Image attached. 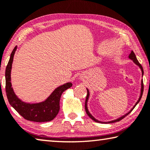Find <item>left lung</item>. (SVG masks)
Masks as SVG:
<instances>
[{
    "label": "left lung",
    "instance_id": "left-lung-1",
    "mask_svg": "<svg viewBox=\"0 0 150 150\" xmlns=\"http://www.w3.org/2000/svg\"><path fill=\"white\" fill-rule=\"evenodd\" d=\"M129 59H131V60H132L133 61V62H134L135 65H137L140 68V69H141V71H142V77H143V75H144V69H143V68H142V66L141 65V64H140L139 63V61H137V58H136V56H135V53H134V51H132V52H131L130 53V54H129ZM87 97H86V99H85V111H86V113H87V114L88 115V116H89V117L91 118V119H92L93 120V121H95V122H97V123H115V122H120V120H122V119H123L124 118L125 116H127L128 114H129L131 111H132L133 109H134V108H135V107L137 105V104L139 103V101H140V99H141V98H142V94H143V91H144V84H143V79H142V81H141V91H140V96H139V99H138V100H137V101L136 102V103H135V104L134 105V106L133 107V108L131 109V110L129 111V112H127V113H125L124 115H123V116H122V117H119V118H117V119H116V120H112V121H110V122H101V121H99V120H96V118H95L93 116L91 113H90V112L89 111V110H88V108H87V101H88V100H89V96H90V94H89V89H87Z\"/></svg>",
    "mask_w": 150,
    "mask_h": 150
}]
</instances>
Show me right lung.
<instances>
[{
	"mask_svg": "<svg viewBox=\"0 0 150 150\" xmlns=\"http://www.w3.org/2000/svg\"><path fill=\"white\" fill-rule=\"evenodd\" d=\"M17 47L14 48L11 54L5 71L6 93L11 105L25 120L35 122H46L53 120L57 115L60 106L59 101L63 93L72 87L71 82L57 87L44 101L29 103L23 101L16 96L11 84V73L13 57Z\"/></svg>",
	"mask_w": 150,
	"mask_h": 150,
	"instance_id": "add662e5",
	"label": "right lung"
}]
</instances>
